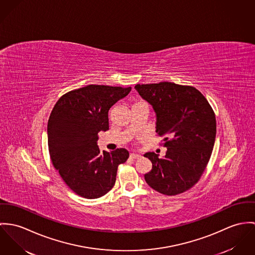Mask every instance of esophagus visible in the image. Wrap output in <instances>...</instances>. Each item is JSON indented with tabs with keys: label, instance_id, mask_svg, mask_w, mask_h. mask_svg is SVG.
Returning <instances> with one entry per match:
<instances>
[{
	"label": "esophagus",
	"instance_id": "esophagus-1",
	"mask_svg": "<svg viewBox=\"0 0 255 255\" xmlns=\"http://www.w3.org/2000/svg\"><path fill=\"white\" fill-rule=\"evenodd\" d=\"M130 157H131L132 159H138V158L141 157V155H140V154H137V153H131V154H130Z\"/></svg>",
	"mask_w": 255,
	"mask_h": 255
}]
</instances>
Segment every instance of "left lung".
<instances>
[{
	"label": "left lung",
	"instance_id": "left-lung-1",
	"mask_svg": "<svg viewBox=\"0 0 255 255\" xmlns=\"http://www.w3.org/2000/svg\"><path fill=\"white\" fill-rule=\"evenodd\" d=\"M136 91L153 109L164 157L146 152L152 169L144 174L154 191L175 196L191 189L205 169L214 146L216 119L204 96L194 87L171 82L138 84Z\"/></svg>",
	"mask_w": 255,
	"mask_h": 255
}]
</instances>
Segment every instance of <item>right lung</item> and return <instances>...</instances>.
Returning a JSON list of instances; mask_svg holds the SVG:
<instances>
[{
  "label": "right lung",
  "mask_w": 255,
  "mask_h": 255,
  "mask_svg": "<svg viewBox=\"0 0 255 255\" xmlns=\"http://www.w3.org/2000/svg\"><path fill=\"white\" fill-rule=\"evenodd\" d=\"M131 87L88 85L63 95L48 121V145L53 165L78 196L98 198L115 184L117 167L129 157L125 148L101 151L99 132L109 130V111Z\"/></svg>",
  "instance_id": "1"
}]
</instances>
